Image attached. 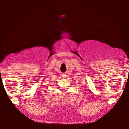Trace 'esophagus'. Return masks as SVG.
Instances as JSON below:
<instances>
[{"label": "esophagus", "mask_w": 129, "mask_h": 129, "mask_svg": "<svg viewBox=\"0 0 129 129\" xmlns=\"http://www.w3.org/2000/svg\"><path fill=\"white\" fill-rule=\"evenodd\" d=\"M66 73H63V74H62V76H63V77H66Z\"/></svg>", "instance_id": "esophagus-1"}]
</instances>
